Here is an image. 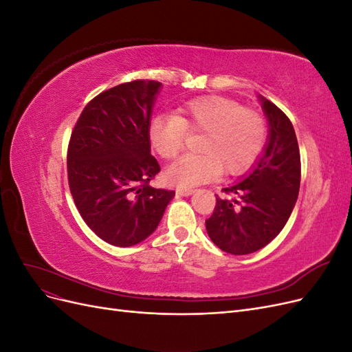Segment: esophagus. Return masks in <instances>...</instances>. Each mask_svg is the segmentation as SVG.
Instances as JSON below:
<instances>
[{
	"label": "esophagus",
	"mask_w": 352,
	"mask_h": 352,
	"mask_svg": "<svg viewBox=\"0 0 352 352\" xmlns=\"http://www.w3.org/2000/svg\"><path fill=\"white\" fill-rule=\"evenodd\" d=\"M194 189L192 188H177L176 189V194L179 197H188V195H192Z\"/></svg>",
	"instance_id": "esophagus-1"
}]
</instances>
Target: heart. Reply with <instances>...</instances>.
Here are the masks:
<instances>
[{"label":"heart","mask_w":352,"mask_h":352,"mask_svg":"<svg viewBox=\"0 0 352 352\" xmlns=\"http://www.w3.org/2000/svg\"><path fill=\"white\" fill-rule=\"evenodd\" d=\"M186 135H201L197 154L179 158L164 172L170 185L190 188L223 175H241L257 160L267 140V124L255 110L223 97L186 102L173 116H157L148 126L155 154L173 160L184 150Z\"/></svg>","instance_id":"obj_1"}]
</instances>
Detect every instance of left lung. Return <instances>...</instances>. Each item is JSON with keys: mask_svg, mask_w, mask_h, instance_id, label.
<instances>
[{"mask_svg": "<svg viewBox=\"0 0 352 352\" xmlns=\"http://www.w3.org/2000/svg\"><path fill=\"white\" fill-rule=\"evenodd\" d=\"M269 120L263 154L238 184L223 188L206 228L217 247L233 255L261 250L279 235L300 192L301 158L294 126L276 105L260 97Z\"/></svg>", "mask_w": 352, "mask_h": 352, "instance_id": "8db88e82", "label": "left lung"}]
</instances>
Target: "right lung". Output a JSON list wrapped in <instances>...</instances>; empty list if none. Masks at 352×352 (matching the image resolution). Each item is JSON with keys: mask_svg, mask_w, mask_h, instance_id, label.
<instances>
[{"mask_svg": "<svg viewBox=\"0 0 352 352\" xmlns=\"http://www.w3.org/2000/svg\"><path fill=\"white\" fill-rule=\"evenodd\" d=\"M162 83L133 80L97 95L70 136V192L89 229L114 247H132L157 229L175 190L155 189L160 172L148 126Z\"/></svg>", "mask_w": 352, "mask_h": 352, "instance_id": "right-lung-1", "label": "right lung"}]
</instances>
